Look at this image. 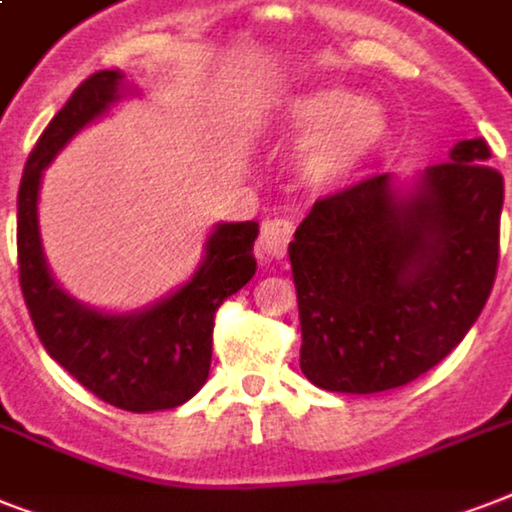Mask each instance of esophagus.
<instances>
[{
	"mask_svg": "<svg viewBox=\"0 0 512 512\" xmlns=\"http://www.w3.org/2000/svg\"><path fill=\"white\" fill-rule=\"evenodd\" d=\"M292 236H295V223L289 217H271V220H265L255 244L257 260L260 263H271V260H279V257L287 255Z\"/></svg>",
	"mask_w": 512,
	"mask_h": 512,
	"instance_id": "obj_1",
	"label": "esophagus"
}]
</instances>
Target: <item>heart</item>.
I'll use <instances>...</instances> for the list:
<instances>
[{
    "label": "heart",
    "instance_id": "b5f03b06",
    "mask_svg": "<svg viewBox=\"0 0 512 512\" xmlns=\"http://www.w3.org/2000/svg\"><path fill=\"white\" fill-rule=\"evenodd\" d=\"M273 130L297 146V172L311 188H332L358 172L388 135V119L377 103L340 84H321L287 98Z\"/></svg>",
    "mask_w": 512,
    "mask_h": 512
}]
</instances>
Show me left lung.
Listing matches in <instances>:
<instances>
[{
  "label": "left lung",
  "mask_w": 512,
  "mask_h": 512,
  "mask_svg": "<svg viewBox=\"0 0 512 512\" xmlns=\"http://www.w3.org/2000/svg\"><path fill=\"white\" fill-rule=\"evenodd\" d=\"M489 156L484 138L460 140L412 188L385 172L313 204L289 244L313 385L401 388L468 335L500 260L505 183Z\"/></svg>",
  "instance_id": "left-lung-1"
}]
</instances>
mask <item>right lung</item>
Returning <instances> with one entry per match:
<instances>
[{
  "label": "right lung",
  "mask_w": 512,
  "mask_h": 512,
  "mask_svg": "<svg viewBox=\"0 0 512 512\" xmlns=\"http://www.w3.org/2000/svg\"><path fill=\"white\" fill-rule=\"evenodd\" d=\"M122 71L84 79L36 140L18 191V271L23 300L44 350L100 401L127 412L185 404L207 382L215 313L257 271V223H217L191 281L135 313H103L76 303L52 279L39 239L44 167L68 140L122 98Z\"/></svg>",
  "instance_id": "obj_1"
}]
</instances>
